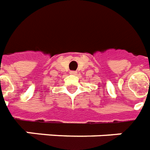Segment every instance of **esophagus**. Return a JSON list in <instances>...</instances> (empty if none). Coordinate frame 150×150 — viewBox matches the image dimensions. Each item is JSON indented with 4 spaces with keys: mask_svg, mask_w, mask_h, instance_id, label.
<instances>
[{
    "mask_svg": "<svg viewBox=\"0 0 150 150\" xmlns=\"http://www.w3.org/2000/svg\"><path fill=\"white\" fill-rule=\"evenodd\" d=\"M70 74H71V75H76V74H77V71H72L70 72Z\"/></svg>",
    "mask_w": 150,
    "mask_h": 150,
    "instance_id": "34e87169",
    "label": "esophagus"
}]
</instances>
